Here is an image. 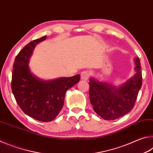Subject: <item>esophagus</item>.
Here are the masks:
<instances>
[{
	"instance_id": "1",
	"label": "esophagus",
	"mask_w": 153,
	"mask_h": 153,
	"mask_svg": "<svg viewBox=\"0 0 153 153\" xmlns=\"http://www.w3.org/2000/svg\"><path fill=\"white\" fill-rule=\"evenodd\" d=\"M89 77V73L88 71H84L81 73V79L83 80H88Z\"/></svg>"
}]
</instances>
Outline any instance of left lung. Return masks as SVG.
<instances>
[{"mask_svg":"<svg viewBox=\"0 0 153 153\" xmlns=\"http://www.w3.org/2000/svg\"><path fill=\"white\" fill-rule=\"evenodd\" d=\"M136 74L120 87L90 79V101L93 109L105 120L118 119L130 112L141 88L142 77L139 58L134 59Z\"/></svg>","mask_w":153,"mask_h":153,"instance_id":"left-lung-1","label":"left lung"}]
</instances>
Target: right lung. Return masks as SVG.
<instances>
[{
  "mask_svg": "<svg viewBox=\"0 0 153 153\" xmlns=\"http://www.w3.org/2000/svg\"><path fill=\"white\" fill-rule=\"evenodd\" d=\"M46 36L32 41L16 56L13 66L11 89L24 112L36 120H55L63 107L66 91L79 81L80 76L44 80L31 73L28 63L33 48Z\"/></svg>",
  "mask_w": 153,
  "mask_h": 153,
  "instance_id": "obj_1",
  "label": "right lung"
}]
</instances>
